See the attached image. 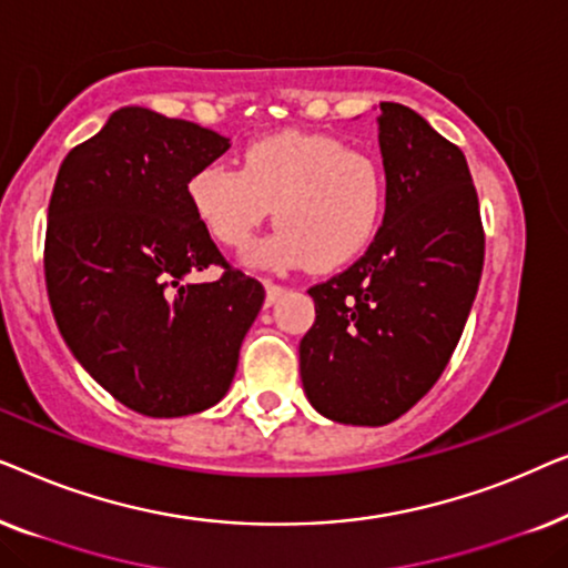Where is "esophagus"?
<instances>
[{"label": "esophagus", "mask_w": 568, "mask_h": 568, "mask_svg": "<svg viewBox=\"0 0 568 568\" xmlns=\"http://www.w3.org/2000/svg\"><path fill=\"white\" fill-rule=\"evenodd\" d=\"M263 286H266V307H271L284 294V286L276 284V282H271V278H266V282H263Z\"/></svg>", "instance_id": "esophagus-1"}]
</instances>
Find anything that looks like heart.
Here are the masks:
<instances>
[{"label":"heart","instance_id":"1","mask_svg":"<svg viewBox=\"0 0 568 568\" xmlns=\"http://www.w3.org/2000/svg\"><path fill=\"white\" fill-rule=\"evenodd\" d=\"M385 170L344 139L282 131L247 144L240 170L209 162L191 173L185 199L201 227L224 247H245L274 209L282 227L258 261L333 268L377 235L385 214Z\"/></svg>","mask_w":568,"mask_h":568}]
</instances>
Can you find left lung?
Returning <instances> with one entry per match:
<instances>
[{
  "label": "left lung",
  "instance_id": "1",
  "mask_svg": "<svg viewBox=\"0 0 568 568\" xmlns=\"http://www.w3.org/2000/svg\"><path fill=\"white\" fill-rule=\"evenodd\" d=\"M383 227L354 266L310 286L300 341L310 403L338 424L383 426L414 408L463 336L486 235L460 146L400 103L379 105Z\"/></svg>",
  "mask_w": 568,
  "mask_h": 568
}]
</instances>
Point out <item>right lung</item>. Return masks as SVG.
Masks as SVG:
<instances>
[{
	"instance_id": "1",
	"label": "right lung",
	"mask_w": 568,
	"mask_h": 568,
	"mask_svg": "<svg viewBox=\"0 0 568 568\" xmlns=\"http://www.w3.org/2000/svg\"><path fill=\"white\" fill-rule=\"evenodd\" d=\"M230 139L146 108H121L61 162L43 268L77 362L152 418L212 408L230 390L263 284L232 268L193 216L185 183ZM216 265V283L190 276Z\"/></svg>"
}]
</instances>
